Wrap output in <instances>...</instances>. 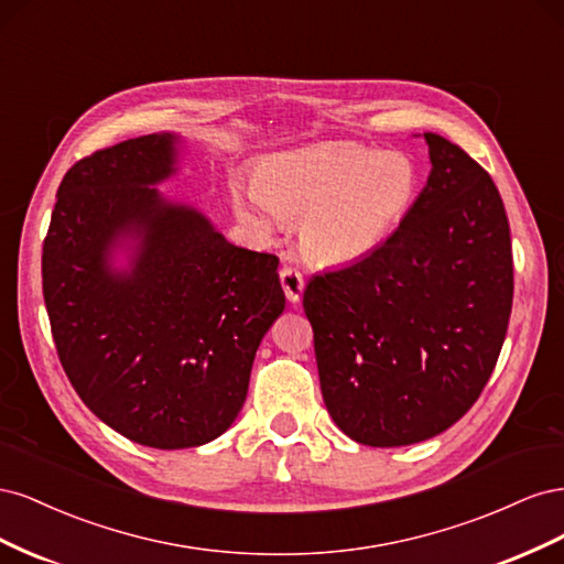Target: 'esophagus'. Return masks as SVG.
I'll return each instance as SVG.
<instances>
[{"label":"esophagus","mask_w":564,"mask_h":564,"mask_svg":"<svg viewBox=\"0 0 564 564\" xmlns=\"http://www.w3.org/2000/svg\"><path fill=\"white\" fill-rule=\"evenodd\" d=\"M280 284H282V289H284L286 301H289V303H299V299H301V294H303V286H305V282H303V278H301V272H299L296 268H292V265H284V268L280 270Z\"/></svg>","instance_id":"esophagus-1"}]
</instances>
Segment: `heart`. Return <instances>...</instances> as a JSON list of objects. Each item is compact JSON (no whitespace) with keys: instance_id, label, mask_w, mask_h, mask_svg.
Instances as JSON below:
<instances>
[{"instance_id":"obj_1","label":"heart","mask_w":564,"mask_h":564,"mask_svg":"<svg viewBox=\"0 0 564 564\" xmlns=\"http://www.w3.org/2000/svg\"><path fill=\"white\" fill-rule=\"evenodd\" d=\"M419 172L402 152L319 143L268 158L253 187L237 185L232 207L245 224H299L301 251L317 265L365 261L412 209Z\"/></svg>"}]
</instances>
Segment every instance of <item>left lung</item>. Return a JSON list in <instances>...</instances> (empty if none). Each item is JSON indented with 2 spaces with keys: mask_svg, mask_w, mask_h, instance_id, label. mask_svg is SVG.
Returning a JSON list of instances; mask_svg holds the SVG:
<instances>
[{
  "mask_svg": "<svg viewBox=\"0 0 564 564\" xmlns=\"http://www.w3.org/2000/svg\"><path fill=\"white\" fill-rule=\"evenodd\" d=\"M423 135L433 169L398 230L303 292L324 404L369 447L414 445L464 416L497 367L513 308L497 185L466 150Z\"/></svg>",
  "mask_w": 564,
  "mask_h": 564,
  "instance_id": "1",
  "label": "left lung"
}]
</instances>
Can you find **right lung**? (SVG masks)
Returning a JSON list of instances; mask_svg holds the SVG:
<instances>
[{"mask_svg": "<svg viewBox=\"0 0 564 564\" xmlns=\"http://www.w3.org/2000/svg\"><path fill=\"white\" fill-rule=\"evenodd\" d=\"M172 133L96 150L65 174L42 249L58 360L112 431L155 449L199 447L230 429L261 338L284 311L275 253L230 245L166 202ZM137 240L129 271L109 253Z\"/></svg>", "mask_w": 564, "mask_h": 564, "instance_id": "add662e5", "label": "right lung"}]
</instances>
